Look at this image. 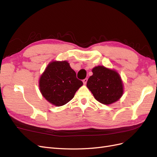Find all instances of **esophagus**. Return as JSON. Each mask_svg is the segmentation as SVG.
<instances>
[{"label":"esophagus","instance_id":"obj_1","mask_svg":"<svg viewBox=\"0 0 157 157\" xmlns=\"http://www.w3.org/2000/svg\"><path fill=\"white\" fill-rule=\"evenodd\" d=\"M87 81H88V78H84L83 80H82V82H83V83H84V84H86V82H87Z\"/></svg>","mask_w":157,"mask_h":157}]
</instances>
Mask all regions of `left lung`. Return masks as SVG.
Segmentation results:
<instances>
[{
    "instance_id": "1",
    "label": "left lung",
    "mask_w": 157,
    "mask_h": 157,
    "mask_svg": "<svg viewBox=\"0 0 157 157\" xmlns=\"http://www.w3.org/2000/svg\"><path fill=\"white\" fill-rule=\"evenodd\" d=\"M92 73L86 86L97 101L110 105L122 97L124 92L122 80L115 70L99 65L92 69Z\"/></svg>"
}]
</instances>
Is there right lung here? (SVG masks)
Here are the masks:
<instances>
[{"mask_svg":"<svg viewBox=\"0 0 157 157\" xmlns=\"http://www.w3.org/2000/svg\"><path fill=\"white\" fill-rule=\"evenodd\" d=\"M82 84L67 61H52L40 77L39 86L42 96L59 107L71 101Z\"/></svg>","mask_w":157,"mask_h":157,"instance_id":"add662e5","label":"right lung"}]
</instances>
